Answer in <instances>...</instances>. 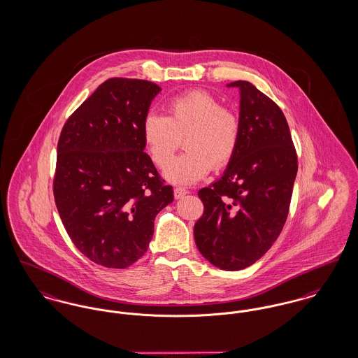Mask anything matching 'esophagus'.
Masks as SVG:
<instances>
[{"label":"esophagus","mask_w":358,"mask_h":358,"mask_svg":"<svg viewBox=\"0 0 358 358\" xmlns=\"http://www.w3.org/2000/svg\"><path fill=\"white\" fill-rule=\"evenodd\" d=\"M187 192L188 191L186 189V188H173V196H175V199H180V198H183V196H185Z\"/></svg>","instance_id":"34e87169"}]
</instances>
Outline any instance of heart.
<instances>
[{
  "label": "heart",
  "mask_w": 358,
  "mask_h": 358,
  "mask_svg": "<svg viewBox=\"0 0 358 358\" xmlns=\"http://www.w3.org/2000/svg\"><path fill=\"white\" fill-rule=\"evenodd\" d=\"M143 140L152 162L164 169L180 143L188 151L173 161L164 178L176 185H194L211 167L227 166L240 144L241 124L237 114L205 90L176 95L166 103V115L148 113L143 121Z\"/></svg>",
  "instance_id": "obj_1"
}]
</instances>
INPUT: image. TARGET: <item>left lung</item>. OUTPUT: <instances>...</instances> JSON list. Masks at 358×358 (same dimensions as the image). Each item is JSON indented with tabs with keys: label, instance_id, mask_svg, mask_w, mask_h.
<instances>
[{
	"label": "left lung",
	"instance_id": "8db88e82",
	"mask_svg": "<svg viewBox=\"0 0 358 358\" xmlns=\"http://www.w3.org/2000/svg\"><path fill=\"white\" fill-rule=\"evenodd\" d=\"M240 90L241 137L224 175L199 189L203 215L194 226L202 256L224 271L256 263L285 224L298 157L282 109L250 82Z\"/></svg>",
	"mask_w": 358,
	"mask_h": 358
}]
</instances>
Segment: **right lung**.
<instances>
[{
    "label": "right lung",
    "instance_id": "obj_1",
    "mask_svg": "<svg viewBox=\"0 0 358 358\" xmlns=\"http://www.w3.org/2000/svg\"><path fill=\"white\" fill-rule=\"evenodd\" d=\"M162 89L112 78L66 121L54 196L71 241L93 263L127 268L148 249L156 215L173 201L144 152L143 121Z\"/></svg>",
    "mask_w": 358,
    "mask_h": 358
}]
</instances>
